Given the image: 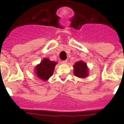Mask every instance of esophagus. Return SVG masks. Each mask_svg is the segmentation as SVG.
I'll use <instances>...</instances> for the list:
<instances>
[{"label": "esophagus", "instance_id": "obj_1", "mask_svg": "<svg viewBox=\"0 0 124 124\" xmlns=\"http://www.w3.org/2000/svg\"><path fill=\"white\" fill-rule=\"evenodd\" d=\"M67 63H68V60H64V61H62V63H63V64H66Z\"/></svg>", "mask_w": 124, "mask_h": 124}]
</instances>
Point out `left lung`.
<instances>
[{"mask_svg":"<svg viewBox=\"0 0 124 124\" xmlns=\"http://www.w3.org/2000/svg\"><path fill=\"white\" fill-rule=\"evenodd\" d=\"M74 67V74L79 78H85L88 75V69L87 64L82 61L75 63Z\"/></svg>","mask_w":124,"mask_h":124,"instance_id":"8db88e82","label":"left lung"}]
</instances>
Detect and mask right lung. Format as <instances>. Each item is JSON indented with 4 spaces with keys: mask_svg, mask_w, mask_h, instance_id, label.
<instances>
[{
    "mask_svg": "<svg viewBox=\"0 0 124 124\" xmlns=\"http://www.w3.org/2000/svg\"><path fill=\"white\" fill-rule=\"evenodd\" d=\"M56 62L52 61L48 58H44L40 63L35 68L36 76L41 80L46 81L53 75Z\"/></svg>",
    "mask_w": 124,
    "mask_h": 124,
    "instance_id": "right-lung-1",
    "label": "right lung"
}]
</instances>
